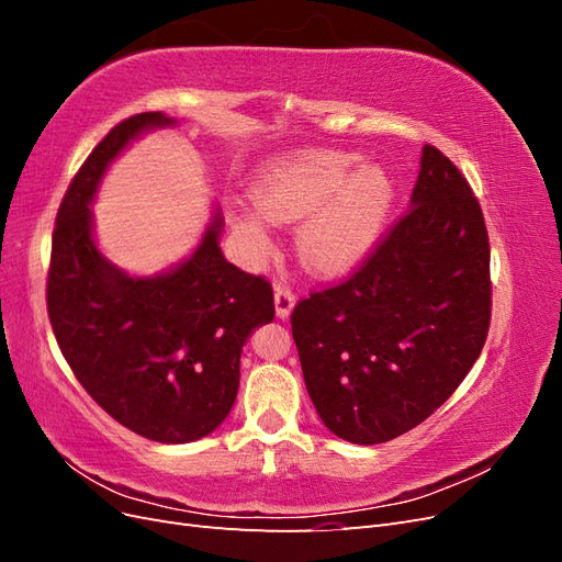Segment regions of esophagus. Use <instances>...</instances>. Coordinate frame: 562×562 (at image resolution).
Listing matches in <instances>:
<instances>
[{"mask_svg":"<svg viewBox=\"0 0 562 562\" xmlns=\"http://www.w3.org/2000/svg\"><path fill=\"white\" fill-rule=\"evenodd\" d=\"M274 304H277V316L288 318L295 307V295L288 285H277L274 288Z\"/></svg>","mask_w":562,"mask_h":562,"instance_id":"34e87169","label":"esophagus"}]
</instances>
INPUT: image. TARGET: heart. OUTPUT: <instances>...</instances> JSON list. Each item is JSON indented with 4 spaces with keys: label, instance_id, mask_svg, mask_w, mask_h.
Listing matches in <instances>:
<instances>
[{
    "label": "heart",
    "instance_id": "1",
    "mask_svg": "<svg viewBox=\"0 0 562 562\" xmlns=\"http://www.w3.org/2000/svg\"><path fill=\"white\" fill-rule=\"evenodd\" d=\"M351 151L304 149L260 168L250 184L255 209H236L229 225L252 260L271 250L267 220L299 223L295 248L316 274H345L382 236L396 203V180L378 161Z\"/></svg>",
    "mask_w": 562,
    "mask_h": 562
}]
</instances>
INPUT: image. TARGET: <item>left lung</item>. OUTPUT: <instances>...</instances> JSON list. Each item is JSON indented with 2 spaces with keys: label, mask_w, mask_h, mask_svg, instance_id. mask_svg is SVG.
<instances>
[{
  "label": "left lung",
  "mask_w": 562,
  "mask_h": 562,
  "mask_svg": "<svg viewBox=\"0 0 562 562\" xmlns=\"http://www.w3.org/2000/svg\"><path fill=\"white\" fill-rule=\"evenodd\" d=\"M490 291L479 201L443 151L424 145L411 211L351 279L291 316L321 422L356 446L417 427L481 356Z\"/></svg>",
  "instance_id": "left-lung-1"
}]
</instances>
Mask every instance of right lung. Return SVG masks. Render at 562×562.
Segmentation results:
<instances>
[{
  "label": "right lung",
  "mask_w": 562,
  "mask_h": 562,
  "mask_svg": "<svg viewBox=\"0 0 562 562\" xmlns=\"http://www.w3.org/2000/svg\"><path fill=\"white\" fill-rule=\"evenodd\" d=\"M178 119L143 112L95 145L58 209L46 283L58 347L91 398L157 443L213 434L239 391L241 349L274 318V293L225 260L213 206L196 248L151 277H133L95 244L93 201L108 168L145 133Z\"/></svg>",
  "instance_id": "right-lung-1"
}]
</instances>
